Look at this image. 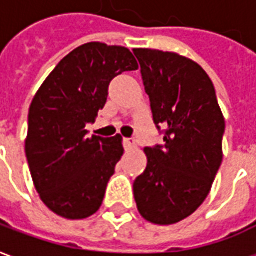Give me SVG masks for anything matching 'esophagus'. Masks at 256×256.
<instances>
[{
  "instance_id": "34e87169",
  "label": "esophagus",
  "mask_w": 256,
  "mask_h": 256,
  "mask_svg": "<svg viewBox=\"0 0 256 256\" xmlns=\"http://www.w3.org/2000/svg\"><path fill=\"white\" fill-rule=\"evenodd\" d=\"M123 146L126 150H133L136 148V141L133 138H124L123 140Z\"/></svg>"
}]
</instances>
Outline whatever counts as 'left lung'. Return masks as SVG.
I'll list each match as a JSON object with an SVG mask.
<instances>
[{"label":"left lung","mask_w":256,"mask_h":256,"mask_svg":"<svg viewBox=\"0 0 256 256\" xmlns=\"http://www.w3.org/2000/svg\"><path fill=\"white\" fill-rule=\"evenodd\" d=\"M133 52L164 141L144 150L148 164L134 181V198L145 220L172 225L208 196L222 163L225 119L214 84L198 63L156 49Z\"/></svg>","instance_id":"obj_1"}]
</instances>
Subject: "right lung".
I'll return each instance as SVG.
<instances>
[{
  "instance_id": "obj_1",
  "label": "right lung",
  "mask_w": 256,
  "mask_h": 256,
  "mask_svg": "<svg viewBox=\"0 0 256 256\" xmlns=\"http://www.w3.org/2000/svg\"><path fill=\"white\" fill-rule=\"evenodd\" d=\"M138 64L128 48L89 42L74 49L45 79L28 111L26 156L48 208L84 220L101 207L123 155L122 137H88L111 80Z\"/></svg>"
}]
</instances>
